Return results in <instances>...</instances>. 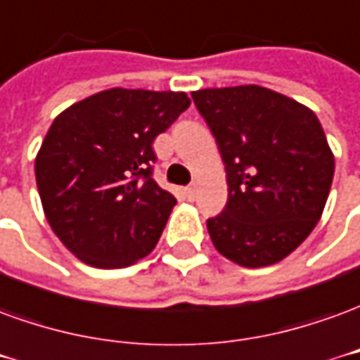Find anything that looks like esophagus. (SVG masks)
Instances as JSON below:
<instances>
[{"label": "esophagus", "instance_id": "34e87169", "mask_svg": "<svg viewBox=\"0 0 360 360\" xmlns=\"http://www.w3.org/2000/svg\"><path fill=\"white\" fill-rule=\"evenodd\" d=\"M184 195L188 201L195 200V186H188V188H184Z\"/></svg>", "mask_w": 360, "mask_h": 360}]
</instances>
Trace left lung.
<instances>
[{"label": "left lung", "instance_id": "1", "mask_svg": "<svg viewBox=\"0 0 360 360\" xmlns=\"http://www.w3.org/2000/svg\"><path fill=\"white\" fill-rule=\"evenodd\" d=\"M193 104L223 157L229 200L207 219L215 248L244 267L289 256L320 221L333 155L307 106L257 85L203 89Z\"/></svg>", "mask_w": 360, "mask_h": 360}]
</instances>
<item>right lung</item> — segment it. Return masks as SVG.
I'll return each instance as SVG.
<instances>
[{
    "label": "right lung",
    "instance_id": "obj_1",
    "mask_svg": "<svg viewBox=\"0 0 360 360\" xmlns=\"http://www.w3.org/2000/svg\"><path fill=\"white\" fill-rule=\"evenodd\" d=\"M188 106L184 93L108 89L53 120L37 186L52 231L79 259L114 269L157 246L176 200L153 178V141Z\"/></svg>",
    "mask_w": 360,
    "mask_h": 360
}]
</instances>
